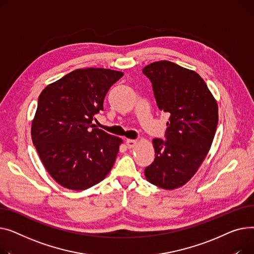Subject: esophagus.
I'll list each match as a JSON object with an SVG mask.
<instances>
[{
	"mask_svg": "<svg viewBox=\"0 0 254 254\" xmlns=\"http://www.w3.org/2000/svg\"><path fill=\"white\" fill-rule=\"evenodd\" d=\"M136 144H137V140H135V139H127V140H126V145H127V147H129V148L134 147Z\"/></svg>",
	"mask_w": 254,
	"mask_h": 254,
	"instance_id": "esophagus-1",
	"label": "esophagus"
}]
</instances>
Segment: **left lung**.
<instances>
[{
	"label": "left lung",
	"instance_id": "obj_1",
	"mask_svg": "<svg viewBox=\"0 0 254 254\" xmlns=\"http://www.w3.org/2000/svg\"><path fill=\"white\" fill-rule=\"evenodd\" d=\"M142 72L152 83L160 111L170 114L166 140L154 138L156 157L144 174L151 184L173 190L190 180L209 151L218 122L217 103L196 71L162 61Z\"/></svg>",
	"mask_w": 254,
	"mask_h": 254
}]
</instances>
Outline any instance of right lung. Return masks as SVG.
Returning <instances> with one entry per match:
<instances>
[{"mask_svg": "<svg viewBox=\"0 0 254 254\" xmlns=\"http://www.w3.org/2000/svg\"><path fill=\"white\" fill-rule=\"evenodd\" d=\"M122 76L107 68L74 69L40 94L32 139L45 168L61 186L83 190L111 171L122 140L92 121Z\"/></svg>", "mask_w": 254, "mask_h": 254, "instance_id": "1", "label": "right lung"}]
</instances>
